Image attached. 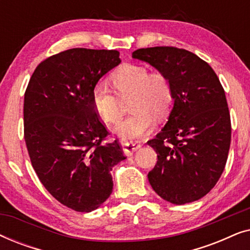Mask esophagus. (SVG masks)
<instances>
[{
	"instance_id": "1",
	"label": "esophagus",
	"mask_w": 250,
	"mask_h": 250,
	"mask_svg": "<svg viewBox=\"0 0 250 250\" xmlns=\"http://www.w3.org/2000/svg\"><path fill=\"white\" fill-rule=\"evenodd\" d=\"M121 145L123 146V151L126 156H131L133 155V152H135L136 150H138L141 145H139V143L136 142H128V141H121Z\"/></svg>"
}]
</instances>
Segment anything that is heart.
<instances>
[{
    "mask_svg": "<svg viewBox=\"0 0 250 250\" xmlns=\"http://www.w3.org/2000/svg\"><path fill=\"white\" fill-rule=\"evenodd\" d=\"M112 83L123 99L129 95L128 107L133 111L115 126V132L124 139L146 135L155 126L153 116L167 115L172 104V87L160 71L149 73L145 66L126 64L112 75ZM92 104L104 123H115L121 117V99L104 82L92 88Z\"/></svg>",
    "mask_w": 250,
    "mask_h": 250,
    "instance_id": "heart-1",
    "label": "heart"
}]
</instances>
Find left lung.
<instances>
[{
    "label": "left lung",
    "mask_w": 250,
    "mask_h": 250,
    "mask_svg": "<svg viewBox=\"0 0 250 250\" xmlns=\"http://www.w3.org/2000/svg\"><path fill=\"white\" fill-rule=\"evenodd\" d=\"M132 57L166 75L174 100L166 125L148 141L158 158L149 182L172 204L200 199L217 183L230 149L224 88L213 68L190 51L155 46L136 50Z\"/></svg>",
    "instance_id": "8db88e82"
}]
</instances>
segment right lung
I'll return each instance as SVG.
<instances>
[{"mask_svg":"<svg viewBox=\"0 0 250 250\" xmlns=\"http://www.w3.org/2000/svg\"><path fill=\"white\" fill-rule=\"evenodd\" d=\"M121 63L116 50L77 47L42 61L23 100V133L33 168L56 199L76 211L110 197V170L126 157L92 104V88Z\"/></svg>","mask_w":250,"mask_h":250,"instance_id":"1","label":"right lung"}]
</instances>
